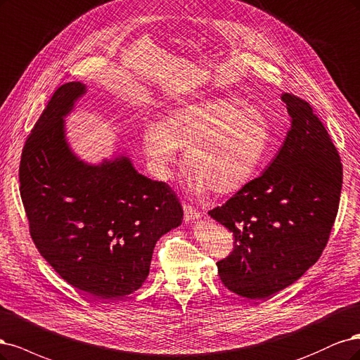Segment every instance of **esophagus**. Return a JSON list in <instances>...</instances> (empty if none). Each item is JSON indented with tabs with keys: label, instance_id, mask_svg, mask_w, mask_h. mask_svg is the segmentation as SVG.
Wrapping results in <instances>:
<instances>
[{
	"label": "esophagus",
	"instance_id": "obj_1",
	"mask_svg": "<svg viewBox=\"0 0 360 360\" xmlns=\"http://www.w3.org/2000/svg\"><path fill=\"white\" fill-rule=\"evenodd\" d=\"M200 218V212L195 211L193 206L190 205H184V219L187 223L194 221V219H199Z\"/></svg>",
	"mask_w": 360,
	"mask_h": 360
}]
</instances>
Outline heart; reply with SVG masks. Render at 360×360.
<instances>
[{
	"mask_svg": "<svg viewBox=\"0 0 360 360\" xmlns=\"http://www.w3.org/2000/svg\"><path fill=\"white\" fill-rule=\"evenodd\" d=\"M272 130L266 115L238 97L188 103L173 109L163 122L143 131V149L157 176L172 178L185 149L194 194L240 191L256 175L268 153Z\"/></svg>",
	"mask_w": 360,
	"mask_h": 360,
	"instance_id": "obj_1",
	"label": "heart"
}]
</instances>
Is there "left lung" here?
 <instances>
[{"label": "left lung", "mask_w": 360, "mask_h": 360, "mask_svg": "<svg viewBox=\"0 0 360 360\" xmlns=\"http://www.w3.org/2000/svg\"><path fill=\"white\" fill-rule=\"evenodd\" d=\"M292 118L280 153L211 218L235 236L218 262L223 284L239 296L263 300L293 284L326 247L338 212L342 165L309 103L283 94Z\"/></svg>", "instance_id": "obj_1"}]
</instances>
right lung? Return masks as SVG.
Wrapping results in <instances>:
<instances>
[{"instance_id":"add662e5","label":"right lung","mask_w":360,"mask_h":360,"mask_svg":"<svg viewBox=\"0 0 360 360\" xmlns=\"http://www.w3.org/2000/svg\"><path fill=\"white\" fill-rule=\"evenodd\" d=\"M86 85L58 88L22 150L20 197L44 260L73 287L101 300L130 295L149 274L157 240L184 211L167 184L139 173L129 155L98 165L67 141L65 117Z\"/></svg>"}]
</instances>
